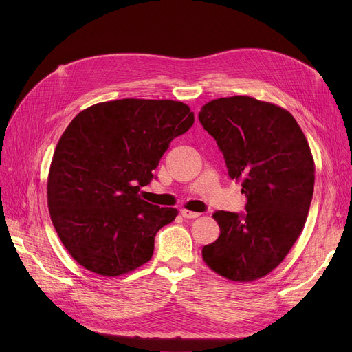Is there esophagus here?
<instances>
[{"instance_id":"esophagus-1","label":"esophagus","mask_w":352,"mask_h":352,"mask_svg":"<svg viewBox=\"0 0 352 352\" xmlns=\"http://www.w3.org/2000/svg\"><path fill=\"white\" fill-rule=\"evenodd\" d=\"M181 215H182L184 218H191V219L199 217L198 212H194V211H190V210H181Z\"/></svg>"}]
</instances>
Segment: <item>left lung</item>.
I'll return each instance as SVG.
<instances>
[{"label": "left lung", "instance_id": "8db88e82", "mask_svg": "<svg viewBox=\"0 0 352 352\" xmlns=\"http://www.w3.org/2000/svg\"><path fill=\"white\" fill-rule=\"evenodd\" d=\"M198 117L248 199L247 214H212L221 234L202 248V260L227 280H260L284 261L304 230L316 181L311 148L285 108L252 97L212 100Z\"/></svg>", "mask_w": 352, "mask_h": 352}]
</instances>
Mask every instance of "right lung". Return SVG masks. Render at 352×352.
Wrapping results in <instances>:
<instances>
[{
  "label": "right lung",
  "mask_w": 352,
  "mask_h": 352,
  "mask_svg": "<svg viewBox=\"0 0 352 352\" xmlns=\"http://www.w3.org/2000/svg\"><path fill=\"white\" fill-rule=\"evenodd\" d=\"M192 124L187 104L138 98L98 102L69 122L52 155L47 201L55 231L81 267L118 276L151 260L157 232L178 211L144 201L140 187Z\"/></svg>",
  "instance_id": "add662e5"
}]
</instances>
